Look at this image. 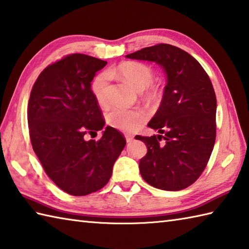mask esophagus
Wrapping results in <instances>:
<instances>
[{
	"mask_svg": "<svg viewBox=\"0 0 249 249\" xmlns=\"http://www.w3.org/2000/svg\"><path fill=\"white\" fill-rule=\"evenodd\" d=\"M125 139H126V141H127V142H131V141L134 140V136H131V135H125Z\"/></svg>",
	"mask_w": 249,
	"mask_h": 249,
	"instance_id": "esophagus-1",
	"label": "esophagus"
}]
</instances>
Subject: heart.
Returning <instances> with one entry per match:
<instances>
[{
	"instance_id": "obj_1",
	"label": "heart",
	"mask_w": 249,
	"mask_h": 249,
	"mask_svg": "<svg viewBox=\"0 0 249 249\" xmlns=\"http://www.w3.org/2000/svg\"><path fill=\"white\" fill-rule=\"evenodd\" d=\"M109 74L120 76L128 85L138 91H142L152 84L153 71L147 65L141 62H123L109 73H100L91 83V92L100 106L107 105V89H108ZM145 113L139 108H122L115 107L106 115V121L111 127L123 131H133L143 123Z\"/></svg>"
}]
</instances>
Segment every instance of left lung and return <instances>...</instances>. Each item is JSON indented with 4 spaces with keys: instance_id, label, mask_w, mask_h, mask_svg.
I'll return each instance as SVG.
<instances>
[{
    "instance_id": "obj_1",
    "label": "left lung",
    "mask_w": 249,
    "mask_h": 249,
    "mask_svg": "<svg viewBox=\"0 0 249 249\" xmlns=\"http://www.w3.org/2000/svg\"><path fill=\"white\" fill-rule=\"evenodd\" d=\"M125 57L155 62L166 74L160 108L148 124L159 135L135 137L148 148L139 162L141 176L160 190L186 189L201 176L215 144L217 100L212 82L196 59L169 44Z\"/></svg>"
}]
</instances>
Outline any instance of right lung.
I'll list each match as a JSON object with an SVG mask.
<instances>
[{
	"instance_id": "add662e5",
	"label": "right lung",
	"mask_w": 249,
	"mask_h": 249,
	"mask_svg": "<svg viewBox=\"0 0 249 249\" xmlns=\"http://www.w3.org/2000/svg\"><path fill=\"white\" fill-rule=\"evenodd\" d=\"M107 61L73 53L48 66L33 85L28 104L32 148L57 187L71 196L96 192L108 183L126 144L107 126L91 92V81ZM104 128L98 142L87 132Z\"/></svg>"
}]
</instances>
